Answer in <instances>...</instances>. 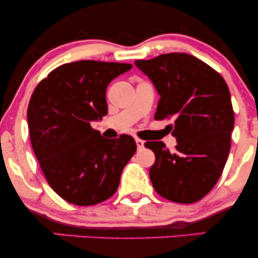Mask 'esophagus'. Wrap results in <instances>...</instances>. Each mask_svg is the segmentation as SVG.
Returning a JSON list of instances; mask_svg holds the SVG:
<instances>
[{
  "label": "esophagus",
  "instance_id": "1",
  "mask_svg": "<svg viewBox=\"0 0 258 258\" xmlns=\"http://www.w3.org/2000/svg\"><path fill=\"white\" fill-rule=\"evenodd\" d=\"M136 144H137L138 149H142V148L144 147V141H142V139L139 138H136Z\"/></svg>",
  "mask_w": 258,
  "mask_h": 258
}]
</instances>
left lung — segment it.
I'll list each match as a JSON object with an SVG mask.
<instances>
[{
	"mask_svg": "<svg viewBox=\"0 0 258 258\" xmlns=\"http://www.w3.org/2000/svg\"><path fill=\"white\" fill-rule=\"evenodd\" d=\"M136 67L152 80L160 100L155 120L173 119L176 152L164 142H146L155 154L149 176L156 193L191 204L211 191L226 165L234 128V111L224 79L200 59L167 53Z\"/></svg>",
	"mask_w": 258,
	"mask_h": 258,
	"instance_id": "8db88e82",
	"label": "left lung"
}]
</instances>
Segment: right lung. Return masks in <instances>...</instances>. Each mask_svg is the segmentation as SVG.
I'll return each mask as SVG.
<instances>
[{
	"mask_svg": "<svg viewBox=\"0 0 258 258\" xmlns=\"http://www.w3.org/2000/svg\"><path fill=\"white\" fill-rule=\"evenodd\" d=\"M131 64L80 60L52 70L35 88L28 106L31 146L47 182L78 206L105 201L136 153L131 136L106 139L91 127L108 112L105 92Z\"/></svg>",
	"mask_w": 258,
	"mask_h": 258,
	"instance_id": "obj_1",
	"label": "right lung"
}]
</instances>
